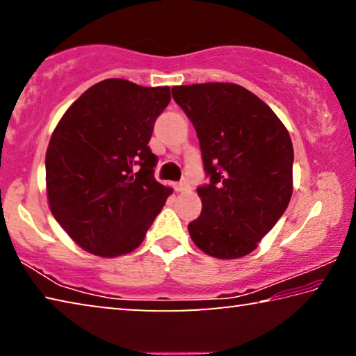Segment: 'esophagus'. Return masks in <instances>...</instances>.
<instances>
[{"mask_svg":"<svg viewBox=\"0 0 356 356\" xmlns=\"http://www.w3.org/2000/svg\"><path fill=\"white\" fill-rule=\"evenodd\" d=\"M190 184L185 182V180H182V182L176 184V191H180V193H185V191H190Z\"/></svg>","mask_w":356,"mask_h":356,"instance_id":"esophagus-1","label":"esophagus"}]
</instances>
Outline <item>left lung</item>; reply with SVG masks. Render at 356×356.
<instances>
[{
  "label": "left lung",
  "mask_w": 356,
  "mask_h": 356,
  "mask_svg": "<svg viewBox=\"0 0 356 356\" xmlns=\"http://www.w3.org/2000/svg\"><path fill=\"white\" fill-rule=\"evenodd\" d=\"M172 99L196 129L209 184L197 186V248L218 259L250 254L286 212L293 147L272 108L238 84L174 86Z\"/></svg>",
  "instance_id": "left-lung-1"
}]
</instances>
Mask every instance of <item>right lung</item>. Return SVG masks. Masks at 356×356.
I'll return each instance as SVG.
<instances>
[{
	"label": "right lung",
	"instance_id": "add662e5",
	"mask_svg": "<svg viewBox=\"0 0 356 356\" xmlns=\"http://www.w3.org/2000/svg\"><path fill=\"white\" fill-rule=\"evenodd\" d=\"M171 100L168 86L120 78L94 84L53 131L45 155L50 210L83 250L102 257L141 245L172 190L154 177L147 146Z\"/></svg>",
	"mask_w": 356,
	"mask_h": 356
}]
</instances>
